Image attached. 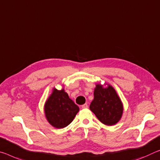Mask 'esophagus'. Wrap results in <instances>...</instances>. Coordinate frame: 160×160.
<instances>
[{
  "instance_id": "34e87169",
  "label": "esophagus",
  "mask_w": 160,
  "mask_h": 160,
  "mask_svg": "<svg viewBox=\"0 0 160 160\" xmlns=\"http://www.w3.org/2000/svg\"><path fill=\"white\" fill-rule=\"evenodd\" d=\"M88 108V104H84V105H82V108H83V109H84V108Z\"/></svg>"
}]
</instances>
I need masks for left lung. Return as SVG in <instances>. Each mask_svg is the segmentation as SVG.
Here are the masks:
<instances>
[{"instance_id":"obj_1","label":"left lung","mask_w":160,"mask_h":160,"mask_svg":"<svg viewBox=\"0 0 160 160\" xmlns=\"http://www.w3.org/2000/svg\"><path fill=\"white\" fill-rule=\"evenodd\" d=\"M90 109L101 122L106 125H113L120 120L123 112L122 104L112 86L103 88L96 85L94 100Z\"/></svg>"}]
</instances>
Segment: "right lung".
Masks as SVG:
<instances>
[{
	"label": "right lung",
	"mask_w": 160,
	"mask_h": 160,
	"mask_svg": "<svg viewBox=\"0 0 160 160\" xmlns=\"http://www.w3.org/2000/svg\"><path fill=\"white\" fill-rule=\"evenodd\" d=\"M79 108L64 90L54 89L45 105V112L50 125L60 129L72 122Z\"/></svg>",
	"instance_id": "right-lung-1"
}]
</instances>
